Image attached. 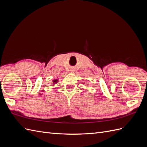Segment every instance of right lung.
<instances>
[{
  "mask_svg": "<svg viewBox=\"0 0 147 147\" xmlns=\"http://www.w3.org/2000/svg\"><path fill=\"white\" fill-rule=\"evenodd\" d=\"M57 82H58V79H55V80H53V82L55 84L57 83Z\"/></svg>",
  "mask_w": 147,
  "mask_h": 147,
  "instance_id": "right-lung-1",
  "label": "right lung"
}]
</instances>
